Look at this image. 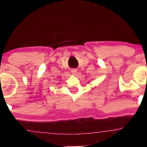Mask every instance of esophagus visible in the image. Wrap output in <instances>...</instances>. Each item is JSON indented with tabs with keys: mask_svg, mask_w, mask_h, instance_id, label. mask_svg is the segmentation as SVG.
Returning a JSON list of instances; mask_svg holds the SVG:
<instances>
[{
	"mask_svg": "<svg viewBox=\"0 0 147 147\" xmlns=\"http://www.w3.org/2000/svg\"><path fill=\"white\" fill-rule=\"evenodd\" d=\"M71 72H72V75H76L77 74V69H72V70H71Z\"/></svg>",
	"mask_w": 147,
	"mask_h": 147,
	"instance_id": "34e87169",
	"label": "esophagus"
}]
</instances>
